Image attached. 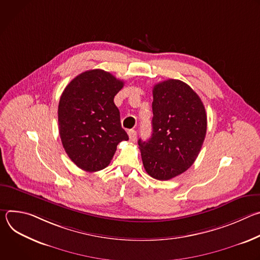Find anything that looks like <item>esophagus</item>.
<instances>
[{
    "mask_svg": "<svg viewBox=\"0 0 260 260\" xmlns=\"http://www.w3.org/2000/svg\"><path fill=\"white\" fill-rule=\"evenodd\" d=\"M127 134H128V137H129V140H131V141L134 142V141L137 139V132H136V131L131 129V131L127 132Z\"/></svg>",
    "mask_w": 260,
    "mask_h": 260,
    "instance_id": "1",
    "label": "esophagus"
}]
</instances>
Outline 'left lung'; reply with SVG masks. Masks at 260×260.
Returning a JSON list of instances; mask_svg holds the SVG:
<instances>
[{
	"mask_svg": "<svg viewBox=\"0 0 260 260\" xmlns=\"http://www.w3.org/2000/svg\"><path fill=\"white\" fill-rule=\"evenodd\" d=\"M152 92V135L138 144L148 175L166 181L196 161L206 137L207 114L197 92L181 80L159 82Z\"/></svg>",
	"mask_w": 260,
	"mask_h": 260,
	"instance_id": "left-lung-1",
	"label": "left lung"
}]
</instances>
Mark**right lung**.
Listing matches in <instances>:
<instances>
[{"mask_svg": "<svg viewBox=\"0 0 260 260\" xmlns=\"http://www.w3.org/2000/svg\"><path fill=\"white\" fill-rule=\"evenodd\" d=\"M124 82L95 69L81 73L61 93L58 104L59 136L71 160L86 172L109 166L117 145L127 141L114 96Z\"/></svg>", "mask_w": 260, "mask_h": 260, "instance_id": "1", "label": "right lung"}]
</instances>
